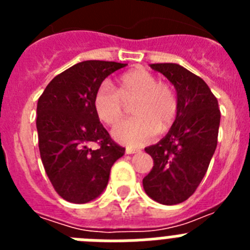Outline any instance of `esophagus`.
<instances>
[{"mask_svg": "<svg viewBox=\"0 0 250 250\" xmlns=\"http://www.w3.org/2000/svg\"><path fill=\"white\" fill-rule=\"evenodd\" d=\"M140 150L138 149H132V147H126V154H135V152H139Z\"/></svg>", "mask_w": 250, "mask_h": 250, "instance_id": "34e87169", "label": "esophagus"}]
</instances>
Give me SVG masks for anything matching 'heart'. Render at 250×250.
Returning <instances> with one entry per match:
<instances>
[{
  "mask_svg": "<svg viewBox=\"0 0 250 250\" xmlns=\"http://www.w3.org/2000/svg\"><path fill=\"white\" fill-rule=\"evenodd\" d=\"M133 105L137 118L118 125L112 136L123 144L140 146L173 125L178 115V98L171 86L145 68L125 72L114 90L101 86L94 98V110L101 123L115 126L123 118L125 105Z\"/></svg>",
  "mask_w": 250,
  "mask_h": 250,
  "instance_id": "b5f03b06",
  "label": "heart"
}]
</instances>
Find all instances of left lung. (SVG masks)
<instances>
[{"label":"left lung","instance_id":"obj_1","mask_svg":"<svg viewBox=\"0 0 250 250\" xmlns=\"http://www.w3.org/2000/svg\"><path fill=\"white\" fill-rule=\"evenodd\" d=\"M150 67L175 86L179 107L167 136L145 147L154 167L143 179V187L152 200L174 205L193 195L207 173L218 144L220 110L202 77L178 63Z\"/></svg>","mask_w":250,"mask_h":250}]
</instances>
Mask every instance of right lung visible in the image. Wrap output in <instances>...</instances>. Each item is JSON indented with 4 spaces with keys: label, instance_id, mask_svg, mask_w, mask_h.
<instances>
[{
    "label": "right lung",
    "instance_id": "add662e5",
    "mask_svg": "<svg viewBox=\"0 0 250 250\" xmlns=\"http://www.w3.org/2000/svg\"><path fill=\"white\" fill-rule=\"evenodd\" d=\"M125 66L114 61H83L55 76L40 96V155L51 184L67 202L83 204L98 198L107 185L111 167L125 152L94 110L101 83ZM91 144H97L95 149Z\"/></svg>",
    "mask_w": 250,
    "mask_h": 250
}]
</instances>
